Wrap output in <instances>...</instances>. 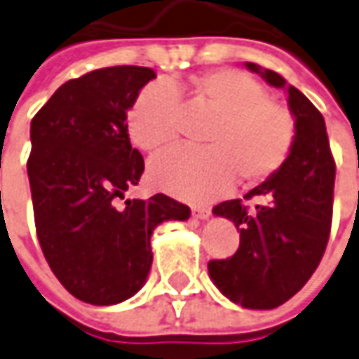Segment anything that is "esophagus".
I'll use <instances>...</instances> for the list:
<instances>
[{"mask_svg":"<svg viewBox=\"0 0 359 359\" xmlns=\"http://www.w3.org/2000/svg\"><path fill=\"white\" fill-rule=\"evenodd\" d=\"M210 208L208 206H192V216H196L200 220H206V218H210Z\"/></svg>","mask_w":359,"mask_h":359,"instance_id":"obj_1","label":"esophagus"}]
</instances>
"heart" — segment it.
<instances>
[{
    "instance_id": "obj_1",
    "label": "heart",
    "mask_w": 359,
    "mask_h": 359,
    "mask_svg": "<svg viewBox=\"0 0 359 359\" xmlns=\"http://www.w3.org/2000/svg\"><path fill=\"white\" fill-rule=\"evenodd\" d=\"M179 97L214 116L204 133L208 149H172L157 157L149 169L157 189L202 202L230 189L236 177L241 184L269 179L289 157L297 135L291 109L240 70H210L189 82L143 88L128 114L129 137L139 149L157 153L175 143Z\"/></svg>"
}]
</instances>
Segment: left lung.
<instances>
[{
  "label": "left lung",
  "instance_id": "8db88e82",
  "mask_svg": "<svg viewBox=\"0 0 359 359\" xmlns=\"http://www.w3.org/2000/svg\"><path fill=\"white\" fill-rule=\"evenodd\" d=\"M251 72L289 96L297 135L283 167L245 198L226 200L214 214L228 218L240 231V248L228 259H212L214 285L243 309L267 311L301 291L323 259L332 226L336 165L330 153L323 114L301 90L259 65L245 62Z\"/></svg>",
  "mask_w": 359,
  "mask_h": 359
}]
</instances>
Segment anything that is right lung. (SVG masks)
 I'll use <instances>...</instances> for the list:
<instances>
[{
    "instance_id": "obj_1",
    "label": "right lung",
    "mask_w": 359,
    "mask_h": 359,
    "mask_svg": "<svg viewBox=\"0 0 359 359\" xmlns=\"http://www.w3.org/2000/svg\"><path fill=\"white\" fill-rule=\"evenodd\" d=\"M153 78L147 67L92 70L65 82L31 121L27 175L36 238L62 287L90 304L133 297L153 263V230L190 216L167 194L119 206L145 169L126 119Z\"/></svg>"
}]
</instances>
